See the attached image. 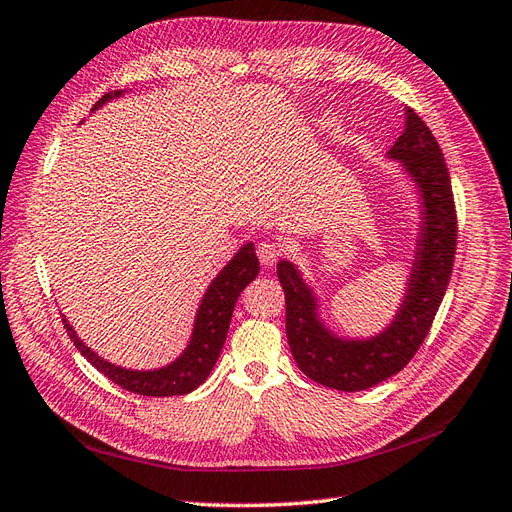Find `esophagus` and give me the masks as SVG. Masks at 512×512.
<instances>
[{"instance_id":"obj_1","label":"esophagus","mask_w":512,"mask_h":512,"mask_svg":"<svg viewBox=\"0 0 512 512\" xmlns=\"http://www.w3.org/2000/svg\"><path fill=\"white\" fill-rule=\"evenodd\" d=\"M257 257L261 261V266H274L276 259L281 257V248L274 242H261L257 246Z\"/></svg>"}]
</instances>
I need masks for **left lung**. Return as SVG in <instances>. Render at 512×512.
Instances as JSON below:
<instances>
[{
  "label": "left lung",
  "instance_id": "left-lung-1",
  "mask_svg": "<svg viewBox=\"0 0 512 512\" xmlns=\"http://www.w3.org/2000/svg\"><path fill=\"white\" fill-rule=\"evenodd\" d=\"M386 156L401 163L420 199L410 279L390 324L369 339L339 337L319 317L317 296L296 264L283 259L276 266L291 356L313 382L343 392L377 386L414 358L440 309L457 251V214L444 154L412 109H405L403 135Z\"/></svg>",
  "mask_w": 512,
  "mask_h": 512
}]
</instances>
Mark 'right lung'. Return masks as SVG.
<instances>
[{
	"instance_id": "add662e5",
	"label": "right lung",
	"mask_w": 512,
	"mask_h": 512,
	"mask_svg": "<svg viewBox=\"0 0 512 512\" xmlns=\"http://www.w3.org/2000/svg\"><path fill=\"white\" fill-rule=\"evenodd\" d=\"M118 96H122V90L105 94L96 102L92 111L100 109L105 102ZM257 274L259 261L255 255V246L253 242H246L240 251L227 261V266L216 274V279L210 283L206 294H203L195 315L191 341H188L184 352L173 362H169L167 367L160 369L137 371L118 367V364H113L92 352V349L77 337V332L72 330L66 315H62V321L70 341L75 343V347L87 360H90L92 367H96L102 375L109 377L113 384H118L124 390H130L135 394H143V397H175V394H188L206 382L208 375L212 373L227 339L233 306H236L242 289L251 283Z\"/></svg>"
}]
</instances>
